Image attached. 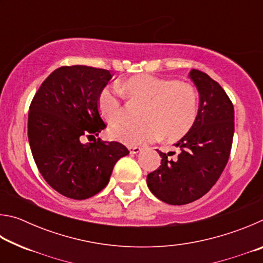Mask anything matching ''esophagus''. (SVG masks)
Returning a JSON list of instances; mask_svg holds the SVG:
<instances>
[{
    "label": "esophagus",
    "instance_id": "obj_1",
    "mask_svg": "<svg viewBox=\"0 0 263 263\" xmlns=\"http://www.w3.org/2000/svg\"><path fill=\"white\" fill-rule=\"evenodd\" d=\"M128 151H130L131 154H138L141 152V148L140 147H137V146H135V147H128Z\"/></svg>",
    "mask_w": 263,
    "mask_h": 263
}]
</instances>
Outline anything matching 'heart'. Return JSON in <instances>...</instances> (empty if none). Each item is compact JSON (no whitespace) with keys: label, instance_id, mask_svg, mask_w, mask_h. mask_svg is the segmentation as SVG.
Returning <instances> with one entry per match:
<instances>
[{"label":"heart","instance_id":"obj_1","mask_svg":"<svg viewBox=\"0 0 263 263\" xmlns=\"http://www.w3.org/2000/svg\"><path fill=\"white\" fill-rule=\"evenodd\" d=\"M118 90L131 100L145 102L141 124H121L111 130V137L126 145H142L160 139L183 137L193 127L198 114L197 95L194 87L185 82L139 74L128 78ZM118 90L105 87L97 100L99 111L109 124L121 122L123 105Z\"/></svg>","mask_w":263,"mask_h":263}]
</instances>
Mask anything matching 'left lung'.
<instances>
[{
    "label": "left lung",
    "mask_w": 263,
    "mask_h": 263,
    "mask_svg": "<svg viewBox=\"0 0 263 263\" xmlns=\"http://www.w3.org/2000/svg\"><path fill=\"white\" fill-rule=\"evenodd\" d=\"M189 78L199 95L197 118L175 144L177 157L158 151L161 164L147 175L152 194L172 205L194 202L215 185L229 161L234 133L233 104L220 84L197 69Z\"/></svg>",
    "instance_id": "obj_1"
}]
</instances>
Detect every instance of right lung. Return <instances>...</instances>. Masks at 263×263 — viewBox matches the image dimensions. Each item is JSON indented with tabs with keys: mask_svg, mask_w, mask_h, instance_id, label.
I'll return each instance as SVG.
<instances>
[{
	"mask_svg": "<svg viewBox=\"0 0 263 263\" xmlns=\"http://www.w3.org/2000/svg\"><path fill=\"white\" fill-rule=\"evenodd\" d=\"M111 79L106 69L64 66L48 75L31 102L28 137L34 162L47 183L68 198L100 193L116 162L130 153L117 141L82 142L105 128L97 100Z\"/></svg>",
	"mask_w": 263,
	"mask_h": 263,
	"instance_id": "1",
	"label": "right lung"
}]
</instances>
